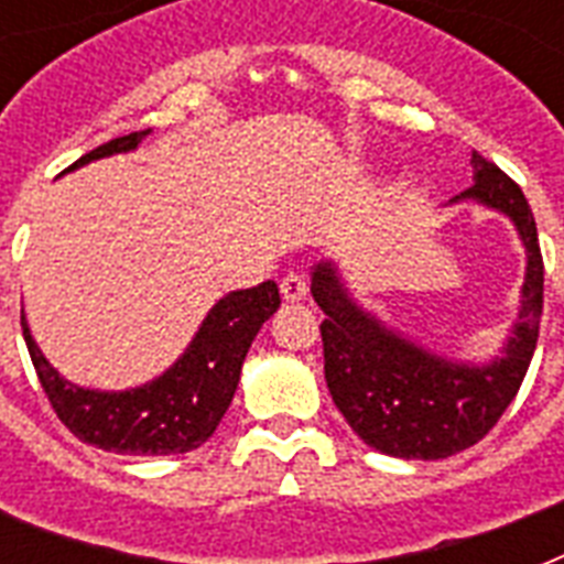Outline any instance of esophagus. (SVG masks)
<instances>
[{
  "mask_svg": "<svg viewBox=\"0 0 564 564\" xmlns=\"http://www.w3.org/2000/svg\"><path fill=\"white\" fill-rule=\"evenodd\" d=\"M307 290H310L307 278H304V274H301V272H290L281 281V295L286 301H301V299H304V295H307Z\"/></svg>",
  "mask_w": 564,
  "mask_h": 564,
  "instance_id": "obj_1",
  "label": "esophagus"
}]
</instances>
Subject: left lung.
I'll list each match as a JSON object with an SVG mask.
<instances>
[{"mask_svg":"<svg viewBox=\"0 0 564 564\" xmlns=\"http://www.w3.org/2000/svg\"><path fill=\"white\" fill-rule=\"evenodd\" d=\"M471 166L474 187L454 202L471 198L509 216L527 248L524 301L500 357L482 366L445 360L366 313L336 263L322 260L313 269L310 292L325 313L327 389L354 433L380 454L445 459L477 445L507 412L533 360L544 307V263L533 210L516 181L482 154H471Z\"/></svg>","mask_w":564,"mask_h":564,"instance_id":"8db88e82","label":"left lung"}]
</instances>
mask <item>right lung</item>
I'll list each match as a JSON object with an SVG mask.
<instances>
[{
    "label": "right lung",
    "mask_w": 564,
    "mask_h": 564,
    "mask_svg": "<svg viewBox=\"0 0 564 564\" xmlns=\"http://www.w3.org/2000/svg\"><path fill=\"white\" fill-rule=\"evenodd\" d=\"M145 134L149 131L117 137L78 158L69 170L110 154L131 152L143 143ZM278 307H281V292L274 281L230 292L216 301V307L207 313L189 348L181 354L172 369L154 377L152 383L126 392H99L64 380L31 339L25 316H22V336L52 410L82 442L113 454H187L204 445L213 436V430L219 427L221 415L228 412L237 392L248 348L265 318Z\"/></svg>",
    "instance_id": "right-lung-1"
}]
</instances>
